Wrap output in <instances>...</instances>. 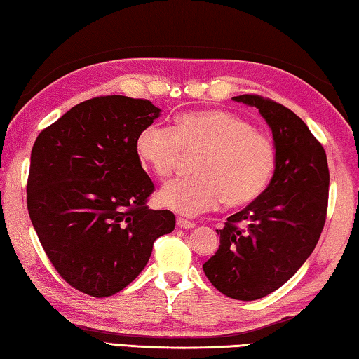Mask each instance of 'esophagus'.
<instances>
[{"mask_svg":"<svg viewBox=\"0 0 359 359\" xmlns=\"http://www.w3.org/2000/svg\"><path fill=\"white\" fill-rule=\"evenodd\" d=\"M177 226L182 229H191L194 228V223L190 220H185V218H177Z\"/></svg>","mask_w":359,"mask_h":359,"instance_id":"obj_1","label":"esophagus"}]
</instances>
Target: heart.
I'll return each instance as SVG.
<instances>
[{"label": "heart", "instance_id": "obj_1", "mask_svg": "<svg viewBox=\"0 0 359 359\" xmlns=\"http://www.w3.org/2000/svg\"><path fill=\"white\" fill-rule=\"evenodd\" d=\"M135 149L141 165L158 177L172 174L182 149L201 150L198 175L169 180L158 191L161 208L180 215H196L223 201L229 208L253 203L269 184L277 160L269 136L222 109L182 114L174 128L150 123L137 135Z\"/></svg>", "mask_w": 359, "mask_h": 359}]
</instances>
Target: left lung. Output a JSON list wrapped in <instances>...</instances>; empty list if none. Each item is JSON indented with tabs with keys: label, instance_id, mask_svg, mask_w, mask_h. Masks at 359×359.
Listing matches in <instances>:
<instances>
[{
	"label": "left lung",
	"instance_id": "1",
	"mask_svg": "<svg viewBox=\"0 0 359 359\" xmlns=\"http://www.w3.org/2000/svg\"><path fill=\"white\" fill-rule=\"evenodd\" d=\"M233 100L257 107L269 125L276 169L266 190L217 229L220 247L203 269L224 296L255 301L280 288L311 257L326 220L330 171L325 149L288 107L257 95Z\"/></svg>",
	"mask_w": 359,
	"mask_h": 359
}]
</instances>
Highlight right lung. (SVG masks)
<instances>
[{"label":"right lung","instance_id":"right-lung-1","mask_svg":"<svg viewBox=\"0 0 359 359\" xmlns=\"http://www.w3.org/2000/svg\"><path fill=\"white\" fill-rule=\"evenodd\" d=\"M160 114L147 100L100 96L69 109L33 145L29 218L58 274L85 294L128 287L175 226L172 212L145 205L155 187L135 149Z\"/></svg>","mask_w":359,"mask_h":359}]
</instances>
